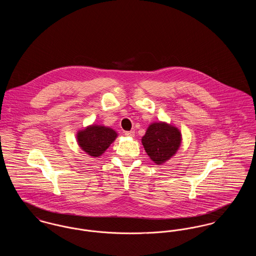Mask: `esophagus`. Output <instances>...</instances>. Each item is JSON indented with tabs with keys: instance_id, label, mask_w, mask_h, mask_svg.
Masks as SVG:
<instances>
[{
	"instance_id": "esophagus-1",
	"label": "esophagus",
	"mask_w": 256,
	"mask_h": 256,
	"mask_svg": "<svg viewBox=\"0 0 256 256\" xmlns=\"http://www.w3.org/2000/svg\"><path fill=\"white\" fill-rule=\"evenodd\" d=\"M126 136H128V137H134L135 135V132L134 130H130V132H124Z\"/></svg>"
}]
</instances>
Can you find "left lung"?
Here are the masks:
<instances>
[{
    "label": "left lung",
    "instance_id": "obj_1",
    "mask_svg": "<svg viewBox=\"0 0 256 256\" xmlns=\"http://www.w3.org/2000/svg\"><path fill=\"white\" fill-rule=\"evenodd\" d=\"M182 143L178 128L166 122H154L142 137V144L148 156L156 164H163L174 156Z\"/></svg>",
    "mask_w": 256,
    "mask_h": 256
}]
</instances>
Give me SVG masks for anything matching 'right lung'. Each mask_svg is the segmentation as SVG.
<instances>
[{"instance_id":"right-lung-1","label":"right lung","mask_w":256,"mask_h":256,"mask_svg":"<svg viewBox=\"0 0 256 256\" xmlns=\"http://www.w3.org/2000/svg\"><path fill=\"white\" fill-rule=\"evenodd\" d=\"M80 146L90 156L98 158L116 139L117 134L110 128L104 126H89L76 135Z\"/></svg>"}]
</instances>
